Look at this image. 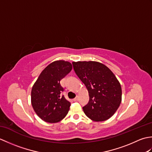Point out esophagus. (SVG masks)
I'll use <instances>...</instances> for the list:
<instances>
[{"label": "esophagus", "mask_w": 152, "mask_h": 152, "mask_svg": "<svg viewBox=\"0 0 152 152\" xmlns=\"http://www.w3.org/2000/svg\"><path fill=\"white\" fill-rule=\"evenodd\" d=\"M73 101H78V96H76V97L74 98V99H73Z\"/></svg>", "instance_id": "1"}]
</instances>
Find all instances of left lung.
Segmentation results:
<instances>
[{"label": "left lung", "mask_w": 152, "mask_h": 152, "mask_svg": "<svg viewBox=\"0 0 152 152\" xmlns=\"http://www.w3.org/2000/svg\"><path fill=\"white\" fill-rule=\"evenodd\" d=\"M74 72L88 90L89 101L83 107L85 114L95 121L111 118L121 102V88L108 68L96 61L72 63Z\"/></svg>", "instance_id": "obj_1"}]
</instances>
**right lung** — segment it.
Here are the masks:
<instances>
[{
  "label": "right lung",
  "mask_w": 152,
  "mask_h": 152,
  "mask_svg": "<svg viewBox=\"0 0 152 152\" xmlns=\"http://www.w3.org/2000/svg\"><path fill=\"white\" fill-rule=\"evenodd\" d=\"M72 68L68 61H54L45 68L34 83L31 91V103L34 112L42 120L56 123L69 112L70 102L61 95L64 89L60 81Z\"/></svg>",
  "instance_id": "right-lung-1"
}]
</instances>
